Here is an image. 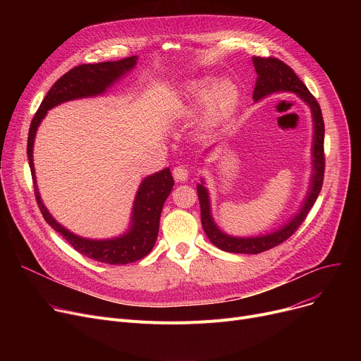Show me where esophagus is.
Returning a JSON list of instances; mask_svg holds the SVG:
<instances>
[{
	"instance_id": "34e87169",
	"label": "esophagus",
	"mask_w": 361,
	"mask_h": 361,
	"mask_svg": "<svg viewBox=\"0 0 361 361\" xmlns=\"http://www.w3.org/2000/svg\"><path fill=\"white\" fill-rule=\"evenodd\" d=\"M173 176H174L176 181L184 183V181H187L188 176H190V171H188V169H187L185 166H183V165H178V166H176V168L173 169Z\"/></svg>"
}]
</instances>
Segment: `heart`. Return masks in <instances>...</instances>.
I'll return each instance as SVG.
<instances>
[{
  "label": "heart",
  "instance_id": "b5f03b06",
  "mask_svg": "<svg viewBox=\"0 0 361 361\" xmlns=\"http://www.w3.org/2000/svg\"><path fill=\"white\" fill-rule=\"evenodd\" d=\"M240 90L231 80H222L216 85L212 79H199L192 82L185 89L188 109H199L207 102L206 118L215 121L224 118L235 108Z\"/></svg>",
  "mask_w": 361,
  "mask_h": 361
}]
</instances>
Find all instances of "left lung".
Listing matches in <instances>:
<instances>
[{"label":"left lung","mask_w":361,"mask_h":361,"mask_svg":"<svg viewBox=\"0 0 361 361\" xmlns=\"http://www.w3.org/2000/svg\"><path fill=\"white\" fill-rule=\"evenodd\" d=\"M257 79L253 90V101L259 102L264 98L271 97L274 93L288 92L294 93L302 102H305L312 112L313 120V140H312V176L309 183V190L306 193L305 200H302L300 209L291 219L279 226L278 230L272 233L255 235V237H235L224 233L216 225L212 216L211 207V196L206 188L204 178H200L197 184V196L200 202V216L203 231L218 249L228 252V253H243V255H257L267 252L275 245L281 244L290 238L298 226L306 219L312 206L314 204L322 183H324L325 173V155H324V140H325V124L324 117H322L320 106L316 98L309 92L306 85L302 83L297 74L290 68L286 63L276 59H260V56H253L252 59Z\"/></svg>","instance_id":"obj_1"}]
</instances>
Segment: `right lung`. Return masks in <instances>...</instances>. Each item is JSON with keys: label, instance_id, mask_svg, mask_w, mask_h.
Masks as SVG:
<instances>
[{"label": "right lung", "instance_id": "right-lung-1", "mask_svg": "<svg viewBox=\"0 0 361 361\" xmlns=\"http://www.w3.org/2000/svg\"><path fill=\"white\" fill-rule=\"evenodd\" d=\"M136 64L137 56L133 55L118 61L82 64L71 68L48 90L47 97L30 123L27 137V158L35 184V196L45 221L79 253L108 264H127L140 260L154 249L158 238L162 207L174 185V178L171 176L169 168L161 169L158 173L142 180L135 196V202H133L130 224L126 233L104 240L85 238L67 230L49 214L44 204L35 176L33 145L37 127H39L49 109L63 102L104 94L108 87L124 78L128 71L135 68Z\"/></svg>", "mask_w": 361, "mask_h": 361}]
</instances>
